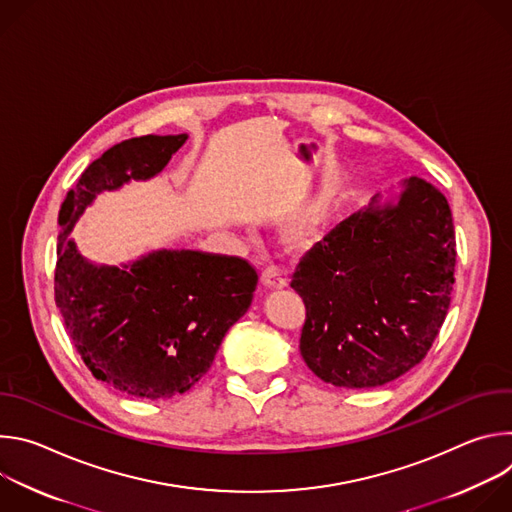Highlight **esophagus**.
<instances>
[{"label":"esophagus","instance_id":"esophagus-1","mask_svg":"<svg viewBox=\"0 0 512 512\" xmlns=\"http://www.w3.org/2000/svg\"><path fill=\"white\" fill-rule=\"evenodd\" d=\"M261 281L267 287H283L287 283V275L283 269H279L277 265H265L261 269Z\"/></svg>","mask_w":512,"mask_h":512}]
</instances>
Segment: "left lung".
I'll use <instances>...</instances> for the list:
<instances>
[{"label": "left lung", "mask_w": 512, "mask_h": 512, "mask_svg": "<svg viewBox=\"0 0 512 512\" xmlns=\"http://www.w3.org/2000/svg\"><path fill=\"white\" fill-rule=\"evenodd\" d=\"M456 233L446 196L411 176L395 204L338 223L296 265L306 304L300 352L324 383L371 389L419 364L454 289Z\"/></svg>", "instance_id": "left-lung-1"}]
</instances>
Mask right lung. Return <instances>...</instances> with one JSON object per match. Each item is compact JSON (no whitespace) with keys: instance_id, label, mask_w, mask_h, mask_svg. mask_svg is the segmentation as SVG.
Returning <instances> with one entry per match:
<instances>
[{"instance_id":"right-lung-1","label":"right lung","mask_w":512,"mask_h":512,"mask_svg":"<svg viewBox=\"0 0 512 512\" xmlns=\"http://www.w3.org/2000/svg\"><path fill=\"white\" fill-rule=\"evenodd\" d=\"M188 139H125L89 164L58 214L54 300L95 379L137 399H170L194 387L227 330L249 310L255 267L229 255L162 249L123 267L89 263L68 235L103 190L160 174Z\"/></svg>"}]
</instances>
